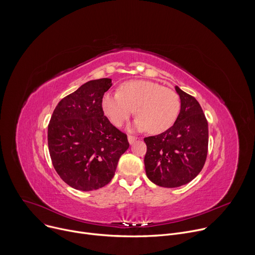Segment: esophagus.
<instances>
[{
  "label": "esophagus",
  "mask_w": 255,
  "mask_h": 255,
  "mask_svg": "<svg viewBox=\"0 0 255 255\" xmlns=\"http://www.w3.org/2000/svg\"><path fill=\"white\" fill-rule=\"evenodd\" d=\"M136 139H137V137L132 136V135H128V141H129L130 144H133L136 141Z\"/></svg>",
  "instance_id": "34e87169"
}]
</instances>
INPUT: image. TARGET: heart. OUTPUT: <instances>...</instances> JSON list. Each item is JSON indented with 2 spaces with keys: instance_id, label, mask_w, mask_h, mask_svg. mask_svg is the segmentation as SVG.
I'll return each mask as SVG.
<instances>
[{
  "instance_id": "1",
  "label": "heart",
  "mask_w": 255,
  "mask_h": 255,
  "mask_svg": "<svg viewBox=\"0 0 255 255\" xmlns=\"http://www.w3.org/2000/svg\"><path fill=\"white\" fill-rule=\"evenodd\" d=\"M101 107L105 116L115 126H121L134 113L138 117L134 127L159 134L175 122L179 110L178 95L150 81H130L122 84L118 93L103 96Z\"/></svg>"
}]
</instances>
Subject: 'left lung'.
I'll list each match as a JSON object with an SVG mask.
<instances>
[{
  "label": "left lung",
  "instance_id": "obj_1",
  "mask_svg": "<svg viewBox=\"0 0 255 255\" xmlns=\"http://www.w3.org/2000/svg\"><path fill=\"white\" fill-rule=\"evenodd\" d=\"M180 111L174 124L155 136L145 137V171L153 184L177 188L202 170L208 153V122L199 102L175 87Z\"/></svg>",
  "mask_w": 255,
  "mask_h": 255
}]
</instances>
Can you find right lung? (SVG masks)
I'll return each mask as SVG.
<instances>
[{"label": "right lung", "instance_id": "1", "mask_svg": "<svg viewBox=\"0 0 255 255\" xmlns=\"http://www.w3.org/2000/svg\"><path fill=\"white\" fill-rule=\"evenodd\" d=\"M111 79L90 81L64 97L48 125V149L54 169L71 188L88 192L110 183L127 135L104 116L101 101Z\"/></svg>", "mask_w": 255, "mask_h": 255}]
</instances>
